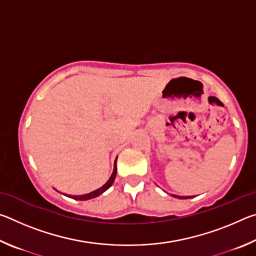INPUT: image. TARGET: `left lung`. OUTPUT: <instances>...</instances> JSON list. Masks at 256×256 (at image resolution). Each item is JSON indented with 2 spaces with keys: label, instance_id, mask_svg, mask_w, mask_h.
I'll return each instance as SVG.
<instances>
[{
  "label": "left lung",
  "instance_id": "left-lung-1",
  "mask_svg": "<svg viewBox=\"0 0 256 256\" xmlns=\"http://www.w3.org/2000/svg\"><path fill=\"white\" fill-rule=\"evenodd\" d=\"M174 198H193V196H172Z\"/></svg>",
  "mask_w": 256,
  "mask_h": 256
}]
</instances>
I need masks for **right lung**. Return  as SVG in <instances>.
Wrapping results in <instances>:
<instances>
[{
    "label": "right lung",
    "instance_id": "obj_1",
    "mask_svg": "<svg viewBox=\"0 0 256 256\" xmlns=\"http://www.w3.org/2000/svg\"><path fill=\"white\" fill-rule=\"evenodd\" d=\"M118 160V158H116ZM116 160H115V164H114V170H112V174L110 177V180H108L105 184H104L102 188H99L98 190H94V192H90L88 194H84V196H68L66 194V196L71 198H74V200H79V201H86V200H90V198H97L98 196H100L104 192H105L106 190H108L112 185L115 180V177H116V172H118V167H116Z\"/></svg>",
    "mask_w": 256,
    "mask_h": 256
}]
</instances>
